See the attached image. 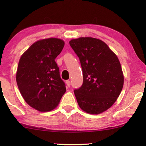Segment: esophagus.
<instances>
[{
	"label": "esophagus",
	"mask_w": 146,
	"mask_h": 146,
	"mask_svg": "<svg viewBox=\"0 0 146 146\" xmlns=\"http://www.w3.org/2000/svg\"><path fill=\"white\" fill-rule=\"evenodd\" d=\"M66 85L70 87V81L66 80Z\"/></svg>",
	"instance_id": "34e87169"
}]
</instances>
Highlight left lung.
Listing matches in <instances>:
<instances>
[{"instance_id":"8db88e82","label":"left lung","mask_w":146,"mask_h":146,"mask_svg":"<svg viewBox=\"0 0 146 146\" xmlns=\"http://www.w3.org/2000/svg\"><path fill=\"white\" fill-rule=\"evenodd\" d=\"M79 58L83 84L74 94L80 108L99 114L112 106L120 94L123 75L117 56L101 40L81 37L70 41Z\"/></svg>"}]
</instances>
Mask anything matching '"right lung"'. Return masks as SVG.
Wrapping results in <instances>:
<instances>
[{
  "label": "right lung",
  "mask_w": 146,
  "mask_h": 146,
  "mask_svg": "<svg viewBox=\"0 0 146 146\" xmlns=\"http://www.w3.org/2000/svg\"><path fill=\"white\" fill-rule=\"evenodd\" d=\"M64 42L55 38L40 40L32 44L20 58L17 83L26 102L40 111L52 110L66 92L56 58Z\"/></svg>",
  "instance_id": "add662e5"
}]
</instances>
